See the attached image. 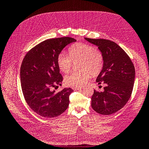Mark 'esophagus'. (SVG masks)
<instances>
[{
	"mask_svg": "<svg viewBox=\"0 0 149 149\" xmlns=\"http://www.w3.org/2000/svg\"><path fill=\"white\" fill-rule=\"evenodd\" d=\"M83 88H84L83 86H75L74 87V89H75V90H79L83 89Z\"/></svg>",
	"mask_w": 149,
	"mask_h": 149,
	"instance_id": "1",
	"label": "esophagus"
}]
</instances>
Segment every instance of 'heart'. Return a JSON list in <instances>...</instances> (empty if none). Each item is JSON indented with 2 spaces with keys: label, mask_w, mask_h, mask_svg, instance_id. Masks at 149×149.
<instances>
[{
  "label": "heart",
  "mask_w": 149,
  "mask_h": 149,
  "mask_svg": "<svg viewBox=\"0 0 149 149\" xmlns=\"http://www.w3.org/2000/svg\"><path fill=\"white\" fill-rule=\"evenodd\" d=\"M70 55L65 52L59 54L58 64L60 70L68 73L73 64L78 63L80 72H73L65 77L66 84L70 86H81L86 83L88 79L96 76L101 72L104 65L102 52L89 44L80 43L73 45L69 48Z\"/></svg>",
  "instance_id": "obj_1"
}]
</instances>
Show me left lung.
Here are the masks:
<instances>
[{
    "instance_id": "8db88e82",
    "label": "left lung",
    "mask_w": 149,
    "mask_h": 149,
    "mask_svg": "<svg viewBox=\"0 0 149 149\" xmlns=\"http://www.w3.org/2000/svg\"><path fill=\"white\" fill-rule=\"evenodd\" d=\"M84 39L97 46L104 58L103 67L96 82L104 84L105 87L102 92L94 90L91 107L101 115H111L121 109L131 97L135 79L134 65L124 50L112 41Z\"/></svg>"
}]
</instances>
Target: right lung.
<instances>
[{
	"label": "right lung",
	"instance_id": "obj_1",
	"mask_svg": "<svg viewBox=\"0 0 149 149\" xmlns=\"http://www.w3.org/2000/svg\"><path fill=\"white\" fill-rule=\"evenodd\" d=\"M76 42L70 37L49 39L31 49L25 56L20 67V82L26 102L38 115L47 118L58 116L69 105L73 90L65 88L52 91L61 85L58 58L68 44Z\"/></svg>",
	"mask_w": 149,
	"mask_h": 149
}]
</instances>
